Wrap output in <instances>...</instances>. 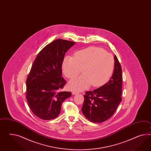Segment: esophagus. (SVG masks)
Returning <instances> with one entry per match:
<instances>
[{
  "instance_id": "esophagus-1",
  "label": "esophagus",
  "mask_w": 151,
  "mask_h": 151,
  "mask_svg": "<svg viewBox=\"0 0 151 151\" xmlns=\"http://www.w3.org/2000/svg\"><path fill=\"white\" fill-rule=\"evenodd\" d=\"M72 93H73V95H75V94L78 93V92L76 91H73L72 92Z\"/></svg>"
}]
</instances>
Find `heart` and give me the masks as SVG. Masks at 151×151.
<instances>
[{
	"label": "heart",
	"mask_w": 151,
	"mask_h": 151,
	"mask_svg": "<svg viewBox=\"0 0 151 151\" xmlns=\"http://www.w3.org/2000/svg\"><path fill=\"white\" fill-rule=\"evenodd\" d=\"M113 57L104 49L91 47L78 51L73 57H67L63 63L66 78L72 79L82 73L83 75L70 82L73 90H83L91 85L102 86L109 78L114 69Z\"/></svg>",
	"instance_id": "obj_1"
}]
</instances>
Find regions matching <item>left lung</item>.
I'll return each instance as SVG.
<instances>
[{"label":"left lung","instance_id":"8db88e82","mask_svg":"<svg viewBox=\"0 0 151 151\" xmlns=\"http://www.w3.org/2000/svg\"><path fill=\"white\" fill-rule=\"evenodd\" d=\"M114 60V72L110 80L98 88L86 91L84 95L82 112L91 122H106L122 101V69L116 55Z\"/></svg>","mask_w":151,"mask_h":151}]
</instances>
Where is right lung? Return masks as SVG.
<instances>
[{
	"instance_id": "right-lung-1",
	"label": "right lung",
	"mask_w": 151,
	"mask_h": 151,
	"mask_svg": "<svg viewBox=\"0 0 151 151\" xmlns=\"http://www.w3.org/2000/svg\"><path fill=\"white\" fill-rule=\"evenodd\" d=\"M75 42L57 39L41 50L26 80V97L33 113L49 120L60 113L63 102L71 92L63 91L66 82L61 76L65 53Z\"/></svg>"
}]
</instances>
